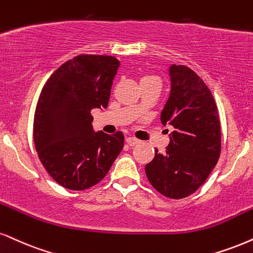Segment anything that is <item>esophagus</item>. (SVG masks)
Segmentation results:
<instances>
[{"instance_id": "1", "label": "esophagus", "mask_w": 253, "mask_h": 253, "mask_svg": "<svg viewBox=\"0 0 253 253\" xmlns=\"http://www.w3.org/2000/svg\"><path fill=\"white\" fill-rule=\"evenodd\" d=\"M126 141V143H127V144H129L130 146H135V145H137V144H138V143H139L138 139H136L135 137H127Z\"/></svg>"}]
</instances>
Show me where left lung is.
Wrapping results in <instances>:
<instances>
[{
    "instance_id": "obj_1",
    "label": "left lung",
    "mask_w": 253,
    "mask_h": 253,
    "mask_svg": "<svg viewBox=\"0 0 253 253\" xmlns=\"http://www.w3.org/2000/svg\"><path fill=\"white\" fill-rule=\"evenodd\" d=\"M170 95L161 112L173 131L167 151L145 165L151 185L165 197H188L207 180L220 154V123L210 89L185 65L169 68Z\"/></svg>"
}]
</instances>
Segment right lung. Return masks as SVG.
<instances>
[{
	"label": "right lung",
	"instance_id": "right-lung-1",
	"mask_svg": "<svg viewBox=\"0 0 253 253\" xmlns=\"http://www.w3.org/2000/svg\"><path fill=\"white\" fill-rule=\"evenodd\" d=\"M121 62L104 55H79L51 75L34 118L40 161L60 185L85 190L104 178L124 145L121 131L95 132L92 109L107 108Z\"/></svg>",
	"mask_w": 253,
	"mask_h": 253
}]
</instances>
